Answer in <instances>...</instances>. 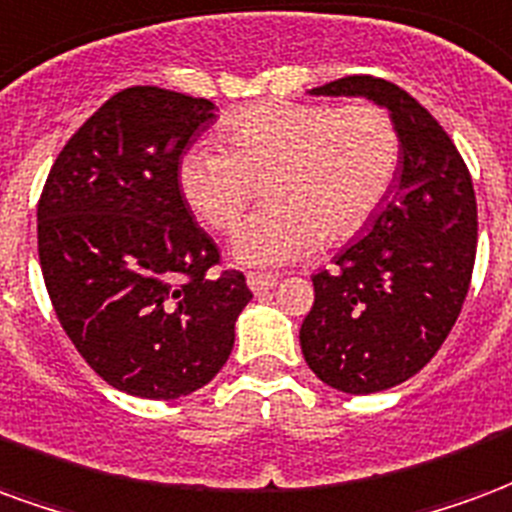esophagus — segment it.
Segmentation results:
<instances>
[{
	"label": "esophagus",
	"instance_id": "obj_1",
	"mask_svg": "<svg viewBox=\"0 0 512 512\" xmlns=\"http://www.w3.org/2000/svg\"><path fill=\"white\" fill-rule=\"evenodd\" d=\"M275 283H278V275H264V272H248V286H251L253 294L270 292Z\"/></svg>",
	"mask_w": 512,
	"mask_h": 512
}]
</instances>
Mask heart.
Returning a JSON list of instances; mask_svg holds the SVG:
<instances>
[{
    "label": "heart",
    "instance_id": "b5f03b06",
    "mask_svg": "<svg viewBox=\"0 0 512 512\" xmlns=\"http://www.w3.org/2000/svg\"><path fill=\"white\" fill-rule=\"evenodd\" d=\"M218 147L179 160V190L212 231H231L267 179V210L234 231L231 256L245 267H283L322 240L354 237L393 190L401 136L376 103H259L220 125Z\"/></svg>",
    "mask_w": 512,
    "mask_h": 512
}]
</instances>
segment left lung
<instances>
[{
	"label": "left lung",
	"mask_w": 512,
	"mask_h": 512,
	"mask_svg": "<svg viewBox=\"0 0 512 512\" xmlns=\"http://www.w3.org/2000/svg\"><path fill=\"white\" fill-rule=\"evenodd\" d=\"M311 95H360L384 106L401 136V166L363 240L313 275L300 327L305 363L341 393L390 390L445 343L472 283L477 201L445 128L390 81L346 76Z\"/></svg>",
	"instance_id": "1"
}]
</instances>
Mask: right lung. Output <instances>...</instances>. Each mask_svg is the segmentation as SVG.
<instances>
[{
	"instance_id": "obj_1",
	"label": "right lung",
	"mask_w": 512,
	"mask_h": 512,
	"mask_svg": "<svg viewBox=\"0 0 512 512\" xmlns=\"http://www.w3.org/2000/svg\"><path fill=\"white\" fill-rule=\"evenodd\" d=\"M215 106L160 87L108 98L70 136L37 201L48 297L78 354L122 393L171 401L218 374L251 302L193 223L179 155Z\"/></svg>"
}]
</instances>
